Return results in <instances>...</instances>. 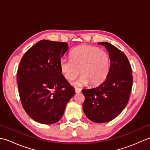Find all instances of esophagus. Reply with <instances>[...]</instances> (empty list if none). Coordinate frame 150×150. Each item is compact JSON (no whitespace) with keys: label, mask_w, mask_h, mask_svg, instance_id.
Returning a JSON list of instances; mask_svg holds the SVG:
<instances>
[{"label":"esophagus","mask_w":150,"mask_h":150,"mask_svg":"<svg viewBox=\"0 0 150 150\" xmlns=\"http://www.w3.org/2000/svg\"><path fill=\"white\" fill-rule=\"evenodd\" d=\"M75 93H81V89L77 88H75Z\"/></svg>","instance_id":"obj_1"}]
</instances>
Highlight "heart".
I'll list each match as a JSON object with an SVG mask.
<instances>
[{
	"instance_id": "obj_1",
	"label": "heart",
	"mask_w": 150,
	"mask_h": 150,
	"mask_svg": "<svg viewBox=\"0 0 150 150\" xmlns=\"http://www.w3.org/2000/svg\"><path fill=\"white\" fill-rule=\"evenodd\" d=\"M70 59H60L59 66L64 77L68 81H73L82 76L76 86H97L106 80L110 69L109 54L95 46L81 45L73 49Z\"/></svg>"
}]
</instances>
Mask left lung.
<instances>
[{
    "label": "left lung",
    "instance_id": "1",
    "mask_svg": "<svg viewBox=\"0 0 150 150\" xmlns=\"http://www.w3.org/2000/svg\"><path fill=\"white\" fill-rule=\"evenodd\" d=\"M98 44L104 46L109 53L110 72L99 86L82 90L85 97L82 108L90 120L104 123L116 118L126 106L133 77L131 66L125 54L108 42Z\"/></svg>",
    "mask_w": 150,
    "mask_h": 150
}]
</instances>
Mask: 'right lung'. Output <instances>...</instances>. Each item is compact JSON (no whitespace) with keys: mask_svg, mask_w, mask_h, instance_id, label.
<instances>
[{"mask_svg":"<svg viewBox=\"0 0 150 150\" xmlns=\"http://www.w3.org/2000/svg\"><path fill=\"white\" fill-rule=\"evenodd\" d=\"M66 42L42 40L28 50L17 71L19 96L27 114L36 122L52 124L61 119L74 88L62 74L61 57Z\"/></svg>","mask_w":150,"mask_h":150,"instance_id":"obj_1","label":"right lung"}]
</instances>
